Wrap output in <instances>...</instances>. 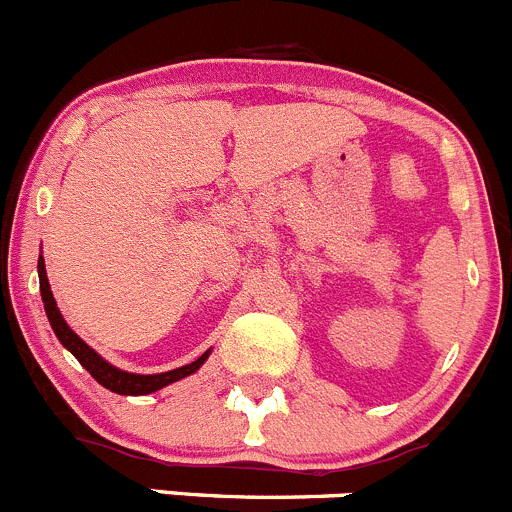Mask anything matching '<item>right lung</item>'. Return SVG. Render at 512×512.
<instances>
[{
    "mask_svg": "<svg viewBox=\"0 0 512 512\" xmlns=\"http://www.w3.org/2000/svg\"><path fill=\"white\" fill-rule=\"evenodd\" d=\"M39 289H41V299H44L46 317H49L51 329H54V334L59 337V342L64 344V347L69 349L76 359H79V364L84 366L91 376H94L98 384L106 386V389H111V391H116V394H123V396L153 394V391L163 389V386L173 384V381H178V379H183V376H190L193 371H198L210 354V352L203 354L200 359H195L193 364L180 366V369H173V371H165V374H128V371L116 369V366L108 364L106 359H101V356H98L94 349H91L89 344H86L84 339H81L79 334H76L74 329L64 322V317H61L59 307H56V302H54V294H51L49 277H46V270H44V257H39Z\"/></svg>",
    "mask_w": 512,
    "mask_h": 512,
    "instance_id": "add662e5",
    "label": "right lung"
}]
</instances>
